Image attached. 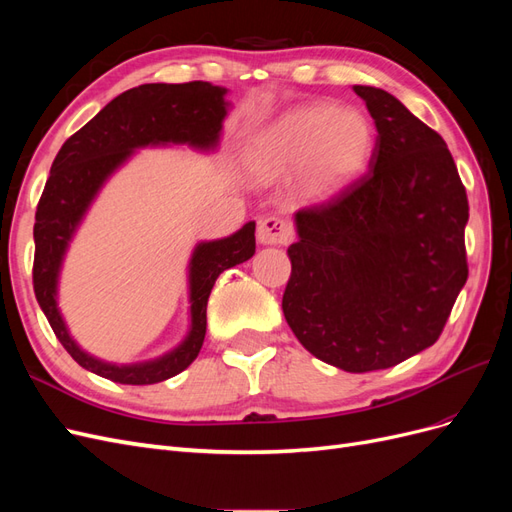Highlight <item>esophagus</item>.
I'll return each mask as SVG.
<instances>
[{
    "mask_svg": "<svg viewBox=\"0 0 512 512\" xmlns=\"http://www.w3.org/2000/svg\"><path fill=\"white\" fill-rule=\"evenodd\" d=\"M290 237H292L290 224L282 218H275V215L260 220L258 224V241L262 245H286Z\"/></svg>",
    "mask_w": 512,
    "mask_h": 512,
    "instance_id": "34e87169",
    "label": "esophagus"
}]
</instances>
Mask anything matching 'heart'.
I'll use <instances>...</instances> for the list:
<instances>
[{
  "label": "heart",
  "mask_w": 512,
  "mask_h": 512,
  "mask_svg": "<svg viewBox=\"0 0 512 512\" xmlns=\"http://www.w3.org/2000/svg\"><path fill=\"white\" fill-rule=\"evenodd\" d=\"M374 134L356 111L314 106L273 123L256 141L250 168L260 181L301 173L307 196H327L365 168Z\"/></svg>",
  "instance_id": "b5f03b06"
}]
</instances>
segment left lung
<instances>
[{
  "label": "left lung",
  "mask_w": 512,
  "mask_h": 512,
  "mask_svg": "<svg viewBox=\"0 0 512 512\" xmlns=\"http://www.w3.org/2000/svg\"><path fill=\"white\" fill-rule=\"evenodd\" d=\"M352 89L376 147L359 179L294 213L282 309L316 359L363 374L436 344L468 280V196L436 130L389 91Z\"/></svg>",
  "instance_id": "8db88e82"
}]
</instances>
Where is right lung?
<instances>
[{
  "mask_svg": "<svg viewBox=\"0 0 512 512\" xmlns=\"http://www.w3.org/2000/svg\"><path fill=\"white\" fill-rule=\"evenodd\" d=\"M226 89L205 81L181 85L147 83L123 91L61 145L40 196L34 224V292L53 333L72 359L119 384H156L173 378L196 359L207 333V301L220 273L250 260L256 252V222L235 235L200 241L190 258V316L183 342L153 361L115 365L96 359L74 342L57 307L61 262L76 228L106 179L141 147L190 145L213 151L228 113Z\"/></svg>",
  "mask_w": 512,
  "mask_h": 512,
  "instance_id": "right-lung-1",
  "label": "right lung"
}]
</instances>
